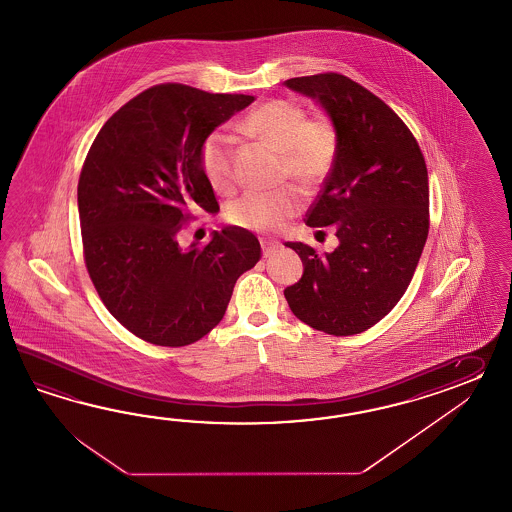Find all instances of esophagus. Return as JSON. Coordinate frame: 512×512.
Returning <instances> with one entry per match:
<instances>
[{"label": "esophagus", "instance_id": "34e87169", "mask_svg": "<svg viewBox=\"0 0 512 512\" xmlns=\"http://www.w3.org/2000/svg\"><path fill=\"white\" fill-rule=\"evenodd\" d=\"M261 246H263L264 257H272L277 249L281 248V242L270 240V238H263V240H261Z\"/></svg>", "mask_w": 512, "mask_h": 512}]
</instances>
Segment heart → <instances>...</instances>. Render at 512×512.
<instances>
[{
    "label": "heart",
    "instance_id": "heart-1",
    "mask_svg": "<svg viewBox=\"0 0 512 512\" xmlns=\"http://www.w3.org/2000/svg\"><path fill=\"white\" fill-rule=\"evenodd\" d=\"M246 130L283 152L285 173L304 184H317L332 169L337 154V132L326 117L307 119L302 106L274 98L249 113ZM235 139L225 132H212L201 147V166L210 184L229 192L235 186L233 166ZM304 203L300 190L285 186L277 190H248L227 208L231 223L251 231H276Z\"/></svg>",
    "mask_w": 512,
    "mask_h": 512
}]
</instances>
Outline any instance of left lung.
Wrapping results in <instances>:
<instances>
[{
  "label": "left lung",
  "mask_w": 512,
  "mask_h": 512,
  "mask_svg": "<svg viewBox=\"0 0 512 512\" xmlns=\"http://www.w3.org/2000/svg\"><path fill=\"white\" fill-rule=\"evenodd\" d=\"M285 85L313 98L337 132V154L309 210V227H335L339 246L318 255L287 242L304 263L285 289L292 313L318 332H365L401 300L429 235L425 158L401 117L343 74L291 78Z\"/></svg>",
  "instance_id": "obj_1"
}]
</instances>
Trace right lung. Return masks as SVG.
<instances>
[{
    "label": "right lung",
    "mask_w": 512,
    "mask_h": 512,
    "mask_svg": "<svg viewBox=\"0 0 512 512\" xmlns=\"http://www.w3.org/2000/svg\"><path fill=\"white\" fill-rule=\"evenodd\" d=\"M251 102L154 85L111 115L85 158L78 212L87 272L111 315L147 343L205 337L225 315L236 279L261 259L257 236L236 225L214 231L203 248L177 240L192 208L220 210L201 147Z\"/></svg>",
    "instance_id": "1"
}]
</instances>
